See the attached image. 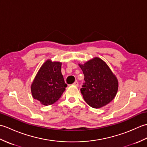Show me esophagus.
Here are the masks:
<instances>
[{"mask_svg":"<svg viewBox=\"0 0 147 147\" xmlns=\"http://www.w3.org/2000/svg\"><path fill=\"white\" fill-rule=\"evenodd\" d=\"M73 85H74V86H78V82H77V81H76V82H74V83H73Z\"/></svg>","mask_w":147,"mask_h":147,"instance_id":"1","label":"esophagus"}]
</instances>
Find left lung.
<instances>
[{
	"instance_id": "left-lung-1",
	"label": "left lung",
	"mask_w": 147,
	"mask_h": 147,
	"mask_svg": "<svg viewBox=\"0 0 147 147\" xmlns=\"http://www.w3.org/2000/svg\"><path fill=\"white\" fill-rule=\"evenodd\" d=\"M79 65L85 76L80 90L85 101L95 109L110 103L117 94L118 81L107 64L95 57Z\"/></svg>"
}]
</instances>
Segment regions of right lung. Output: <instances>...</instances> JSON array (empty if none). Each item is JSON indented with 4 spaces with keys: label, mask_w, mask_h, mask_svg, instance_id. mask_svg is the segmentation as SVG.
I'll list each match as a JSON object with an SVG mask.
<instances>
[{
    "label": "right lung",
    "mask_w": 147,
    "mask_h": 147,
    "mask_svg": "<svg viewBox=\"0 0 147 147\" xmlns=\"http://www.w3.org/2000/svg\"><path fill=\"white\" fill-rule=\"evenodd\" d=\"M60 62L47 61L40 67L31 86L33 98L50 105L60 98L67 85L61 73Z\"/></svg>",
    "instance_id": "add662e5"
}]
</instances>
